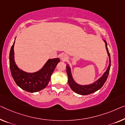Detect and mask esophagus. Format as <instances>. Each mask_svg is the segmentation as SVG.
I'll use <instances>...</instances> for the list:
<instances>
[{
    "label": "esophagus",
    "mask_w": 125,
    "mask_h": 125,
    "mask_svg": "<svg viewBox=\"0 0 125 125\" xmlns=\"http://www.w3.org/2000/svg\"><path fill=\"white\" fill-rule=\"evenodd\" d=\"M60 58H61V61H63V62H64V61H67V59H68V56L67 55V54H66L63 53L61 55Z\"/></svg>",
    "instance_id": "1"
}]
</instances>
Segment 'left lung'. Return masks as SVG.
Here are the masks:
<instances>
[{
  "mask_svg": "<svg viewBox=\"0 0 125 125\" xmlns=\"http://www.w3.org/2000/svg\"><path fill=\"white\" fill-rule=\"evenodd\" d=\"M104 42H105V48L106 50H107L108 55L109 57V65L107 70L105 71V72H104L103 75L102 76V77H100L99 79L97 80L96 81H95L94 83L89 85H85L78 84L77 83H76V82L74 81L73 79V77H72L71 73V67L69 66L68 64H67L66 71L68 75V83L69 86H70L71 89L74 92L77 93V94L80 95H86L90 94L93 93L95 92L103 86L104 83H105L106 80H107L111 67V57L110 54L109 53L108 49L107 48V42H106L105 40H104Z\"/></svg>",
  "mask_w": 125,
  "mask_h": 125,
  "instance_id": "1",
  "label": "left lung"
}]
</instances>
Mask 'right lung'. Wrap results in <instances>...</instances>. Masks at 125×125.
<instances>
[{
	"label": "right lung",
	"mask_w": 125,
	"mask_h": 125,
	"mask_svg": "<svg viewBox=\"0 0 125 125\" xmlns=\"http://www.w3.org/2000/svg\"><path fill=\"white\" fill-rule=\"evenodd\" d=\"M14 42L15 40L9 53V66L15 83L23 90L30 93L38 92L45 88L50 81L54 70L58 63L60 62V59L59 58L48 59L42 68L38 71L28 73L20 69L15 63Z\"/></svg>",
	"instance_id": "obj_1"
}]
</instances>
